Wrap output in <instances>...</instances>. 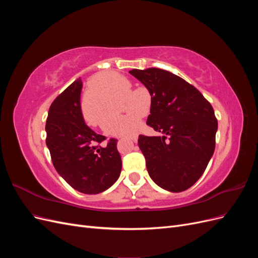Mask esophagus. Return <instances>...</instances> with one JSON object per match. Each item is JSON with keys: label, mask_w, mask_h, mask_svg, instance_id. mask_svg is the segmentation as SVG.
I'll return each instance as SVG.
<instances>
[{"label": "esophagus", "mask_w": 258, "mask_h": 258, "mask_svg": "<svg viewBox=\"0 0 258 258\" xmlns=\"http://www.w3.org/2000/svg\"><path fill=\"white\" fill-rule=\"evenodd\" d=\"M130 141H131L132 143H137V141H138V137H134V138H131V139H130Z\"/></svg>", "instance_id": "1"}]
</instances>
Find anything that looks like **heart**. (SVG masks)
Here are the masks:
<instances>
[{"mask_svg":"<svg viewBox=\"0 0 258 258\" xmlns=\"http://www.w3.org/2000/svg\"><path fill=\"white\" fill-rule=\"evenodd\" d=\"M130 84L123 76L115 72L99 73L88 90V95L83 100V114L90 123H98L108 110L110 104L120 97L123 99L121 110L129 112L126 115H108L101 122V127L106 134L116 137H130L138 130L141 116L145 115V101L135 97L129 91Z\"/></svg>","mask_w":258,"mask_h":258,"instance_id":"b5f03b06","label":"heart"}]
</instances>
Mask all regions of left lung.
<instances>
[{"label": "left lung", "mask_w": 258, "mask_h": 258, "mask_svg": "<svg viewBox=\"0 0 258 258\" xmlns=\"http://www.w3.org/2000/svg\"><path fill=\"white\" fill-rule=\"evenodd\" d=\"M151 95L146 123L160 136H139L147 172L161 188L188 189L204 174L215 148L217 119L200 91L161 69L131 70Z\"/></svg>", "instance_id": "8db88e82"}]
</instances>
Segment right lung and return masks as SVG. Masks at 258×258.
I'll list each match as a JSON object with an SVG mask.
<instances>
[{"mask_svg": "<svg viewBox=\"0 0 258 258\" xmlns=\"http://www.w3.org/2000/svg\"><path fill=\"white\" fill-rule=\"evenodd\" d=\"M81 77L58 96L49 107L46 120V145L59 175L77 191L96 195L118 179L121 158L117 140H105L85 122L81 95Z\"/></svg>", "mask_w": 258, "mask_h": 258, "instance_id": "obj_1", "label": "right lung"}]
</instances>
